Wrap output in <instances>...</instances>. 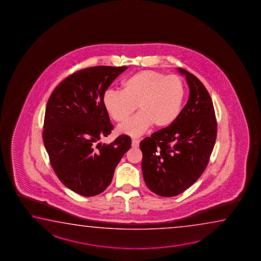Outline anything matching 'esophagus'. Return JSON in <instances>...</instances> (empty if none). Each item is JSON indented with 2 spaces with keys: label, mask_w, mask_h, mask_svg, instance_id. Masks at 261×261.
Masks as SVG:
<instances>
[{
  "label": "esophagus",
  "mask_w": 261,
  "mask_h": 261,
  "mask_svg": "<svg viewBox=\"0 0 261 261\" xmlns=\"http://www.w3.org/2000/svg\"><path fill=\"white\" fill-rule=\"evenodd\" d=\"M140 145V140H137V139H133V141H132V146H133V148H137Z\"/></svg>",
  "instance_id": "esophagus-1"
}]
</instances>
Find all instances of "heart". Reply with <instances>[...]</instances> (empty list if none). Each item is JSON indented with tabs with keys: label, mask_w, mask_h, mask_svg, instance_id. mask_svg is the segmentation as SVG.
<instances>
[{
	"label": "heart",
	"mask_w": 261,
	"mask_h": 261,
	"mask_svg": "<svg viewBox=\"0 0 261 261\" xmlns=\"http://www.w3.org/2000/svg\"><path fill=\"white\" fill-rule=\"evenodd\" d=\"M122 91L108 89L103 104L117 122H123L136 110L140 112L119 127V133L140 136L153 124L162 128L178 118L185 97V85L176 75L143 70L128 76Z\"/></svg>",
	"instance_id": "b5f03b06"
}]
</instances>
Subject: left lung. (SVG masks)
Masks as SVG:
<instances>
[{"mask_svg":"<svg viewBox=\"0 0 261 261\" xmlns=\"http://www.w3.org/2000/svg\"><path fill=\"white\" fill-rule=\"evenodd\" d=\"M178 70L186 75L190 89L188 101L172 124L140 143L146 186L164 197L180 195L198 180L217 139V119L207 89L190 72Z\"/></svg>","mask_w":261,"mask_h":261,"instance_id":"8db88e82","label":"left lung"}]
</instances>
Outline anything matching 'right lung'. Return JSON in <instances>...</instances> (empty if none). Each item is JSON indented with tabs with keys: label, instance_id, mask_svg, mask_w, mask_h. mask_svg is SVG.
Here are the masks:
<instances>
[{
	"label": "right lung",
	"instance_id": "right-lung-1",
	"mask_svg": "<svg viewBox=\"0 0 261 261\" xmlns=\"http://www.w3.org/2000/svg\"><path fill=\"white\" fill-rule=\"evenodd\" d=\"M127 68L97 66L76 71L58 85L46 104L43 141L50 164L58 179L79 195L94 196L106 190L132 146L124 134L96 146L113 129L104 93Z\"/></svg>",
	"mask_w": 261,
	"mask_h": 261
}]
</instances>
